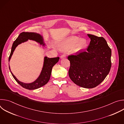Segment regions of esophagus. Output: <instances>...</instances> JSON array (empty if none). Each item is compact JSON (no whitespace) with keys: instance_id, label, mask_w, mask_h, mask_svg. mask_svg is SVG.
I'll use <instances>...</instances> for the list:
<instances>
[{"instance_id":"1","label":"esophagus","mask_w":124,"mask_h":124,"mask_svg":"<svg viewBox=\"0 0 124 124\" xmlns=\"http://www.w3.org/2000/svg\"><path fill=\"white\" fill-rule=\"evenodd\" d=\"M66 55L65 54H62L61 56V58H66Z\"/></svg>"}]
</instances>
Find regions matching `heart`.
<instances>
[{"instance_id":"obj_1","label":"heart","mask_w":124,"mask_h":124,"mask_svg":"<svg viewBox=\"0 0 124 124\" xmlns=\"http://www.w3.org/2000/svg\"><path fill=\"white\" fill-rule=\"evenodd\" d=\"M86 46V41L84 39H80L76 36L70 37L63 42L61 45V48L68 49L74 47V50L78 51L84 49Z\"/></svg>"}]
</instances>
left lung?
Wrapping results in <instances>:
<instances>
[{
    "label": "left lung",
    "mask_w": 124,
    "mask_h": 124,
    "mask_svg": "<svg viewBox=\"0 0 124 124\" xmlns=\"http://www.w3.org/2000/svg\"><path fill=\"white\" fill-rule=\"evenodd\" d=\"M91 41L86 49L68 57L70 62V78L76 84L85 88L99 85L108 76L111 67V50L102 37L88 34Z\"/></svg>",
    "instance_id": "1"
}]
</instances>
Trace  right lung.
Returning a JSON list of instances; mask_svg holds the SVG:
<instances>
[{
    "label": "right lung",
    "mask_w": 124,
    "mask_h": 124,
    "mask_svg": "<svg viewBox=\"0 0 124 124\" xmlns=\"http://www.w3.org/2000/svg\"><path fill=\"white\" fill-rule=\"evenodd\" d=\"M28 39L35 40L38 43H40V44H43V45H44V44L43 42L42 38L41 35L39 34L34 32H23L19 35V37L16 39V40L14 42L13 44L11 51L9 57V62L11 58V56L16 47L18 46V45L27 41ZM59 60V57L54 58H48L47 57H45L44 59V66L39 77L35 81L31 83H24L20 81L19 80H17L11 71L9 65V68L12 76L16 80V81L20 85H21L23 87L25 88L26 89L34 90L43 86L48 82L50 78L52 67L58 62Z\"/></svg>",
    "instance_id": "add662e5"
}]
</instances>
